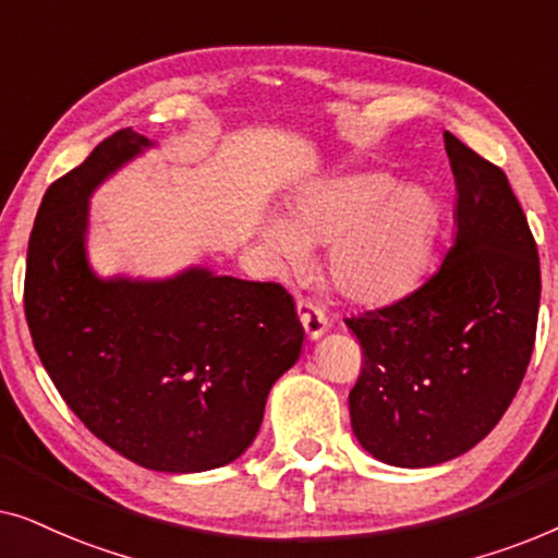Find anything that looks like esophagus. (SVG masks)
<instances>
[{
    "label": "esophagus",
    "mask_w": 558,
    "mask_h": 558,
    "mask_svg": "<svg viewBox=\"0 0 558 558\" xmlns=\"http://www.w3.org/2000/svg\"><path fill=\"white\" fill-rule=\"evenodd\" d=\"M296 315H300V323L310 340L323 338L327 332V317L317 304H312L310 300H296Z\"/></svg>",
    "instance_id": "esophagus-1"
}]
</instances>
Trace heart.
<instances>
[{
	"label": "heart",
	"instance_id": "1",
	"mask_svg": "<svg viewBox=\"0 0 558 558\" xmlns=\"http://www.w3.org/2000/svg\"><path fill=\"white\" fill-rule=\"evenodd\" d=\"M380 172H345L302 187L284 223L266 218L262 241L281 262L330 244L327 277L345 300L386 307L416 287L429 254L437 205L424 187H397Z\"/></svg>",
	"mask_w": 558,
	"mask_h": 558
}]
</instances>
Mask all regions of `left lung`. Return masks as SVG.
I'll use <instances>...</instances> for the list:
<instances>
[{
	"label": "left lung",
	"instance_id": "1",
	"mask_svg": "<svg viewBox=\"0 0 558 558\" xmlns=\"http://www.w3.org/2000/svg\"><path fill=\"white\" fill-rule=\"evenodd\" d=\"M457 205L445 262L416 292L348 317L363 348L350 424L393 468H432L483 441L536 342L538 251L506 172L445 132Z\"/></svg>",
	"mask_w": 558,
	"mask_h": 558
}]
</instances>
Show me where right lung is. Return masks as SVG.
Masks as SVG:
<instances>
[{
  "instance_id": "obj_1",
  "label": "right lung",
  "mask_w": 558,
  "mask_h": 558,
  "mask_svg": "<svg viewBox=\"0 0 558 558\" xmlns=\"http://www.w3.org/2000/svg\"><path fill=\"white\" fill-rule=\"evenodd\" d=\"M151 147L121 129L48 187L29 233L25 317L73 414L126 460L182 475L246 452L271 386L300 361L304 330L274 281L203 266L170 279L90 269V195Z\"/></svg>"
}]
</instances>
